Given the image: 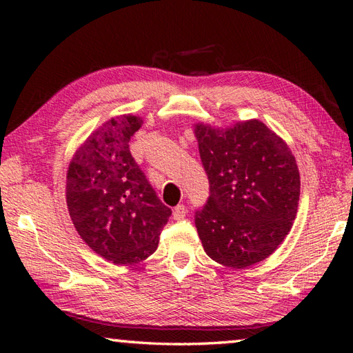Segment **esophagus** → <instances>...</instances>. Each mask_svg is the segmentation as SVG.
Instances as JSON below:
<instances>
[{
  "mask_svg": "<svg viewBox=\"0 0 353 353\" xmlns=\"http://www.w3.org/2000/svg\"><path fill=\"white\" fill-rule=\"evenodd\" d=\"M185 215H186L185 205H177L174 208V211H172V216H174V220H182V219H185Z\"/></svg>",
  "mask_w": 353,
  "mask_h": 353,
  "instance_id": "esophagus-1",
  "label": "esophagus"
}]
</instances>
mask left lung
I'll return each instance as SVG.
<instances>
[{"instance_id":"left-lung-1","label":"left lung","mask_w":353,"mask_h":353,"mask_svg":"<svg viewBox=\"0 0 353 353\" xmlns=\"http://www.w3.org/2000/svg\"><path fill=\"white\" fill-rule=\"evenodd\" d=\"M201 163L209 179L196 228L209 258L245 268L268 258L296 219L301 176L282 138L259 119L229 129L197 123Z\"/></svg>"}]
</instances>
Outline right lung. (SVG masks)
Masks as SVG:
<instances>
[{"label": "right lung", "instance_id": "1", "mask_svg": "<svg viewBox=\"0 0 353 353\" xmlns=\"http://www.w3.org/2000/svg\"><path fill=\"white\" fill-rule=\"evenodd\" d=\"M141 124L130 114L103 123L66 172L74 228L97 254L117 265L138 264L154 253L171 215L130 154V138Z\"/></svg>", "mask_w": 353, "mask_h": 353}]
</instances>
